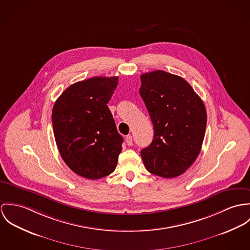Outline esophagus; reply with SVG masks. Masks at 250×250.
Here are the masks:
<instances>
[{
    "label": "esophagus",
    "instance_id": "1",
    "mask_svg": "<svg viewBox=\"0 0 250 250\" xmlns=\"http://www.w3.org/2000/svg\"><path fill=\"white\" fill-rule=\"evenodd\" d=\"M125 142H126V144H127L128 146H131V145H132V136H131V135H127V136L125 137Z\"/></svg>",
    "mask_w": 250,
    "mask_h": 250
}]
</instances>
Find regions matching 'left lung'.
I'll list each match as a JSON object with an SVG mask.
<instances>
[{
    "label": "left lung",
    "instance_id": "8db88e82",
    "mask_svg": "<svg viewBox=\"0 0 250 250\" xmlns=\"http://www.w3.org/2000/svg\"><path fill=\"white\" fill-rule=\"evenodd\" d=\"M139 93L153 125V140L141 150L146 169L158 176L181 175L197 158L206 130L202 100L181 77L153 71L141 77Z\"/></svg>",
    "mask_w": 250,
    "mask_h": 250
}]
</instances>
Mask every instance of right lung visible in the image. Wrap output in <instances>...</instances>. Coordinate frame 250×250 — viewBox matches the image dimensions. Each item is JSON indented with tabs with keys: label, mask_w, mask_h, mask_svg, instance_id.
Returning a JSON list of instances; mask_svg holds the SVG:
<instances>
[{
	"label": "right lung",
	"mask_w": 250,
	"mask_h": 250,
	"mask_svg": "<svg viewBox=\"0 0 250 250\" xmlns=\"http://www.w3.org/2000/svg\"><path fill=\"white\" fill-rule=\"evenodd\" d=\"M118 77H95L69 86L56 100L52 113L58 151L74 172L100 179L117 166L123 137L107 104Z\"/></svg>",
	"instance_id": "obj_1"
}]
</instances>
